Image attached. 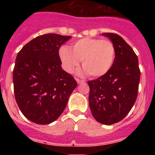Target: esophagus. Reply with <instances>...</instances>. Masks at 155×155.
<instances>
[{"mask_svg":"<svg viewBox=\"0 0 155 155\" xmlns=\"http://www.w3.org/2000/svg\"><path fill=\"white\" fill-rule=\"evenodd\" d=\"M76 82H77V83H78V84L84 83V82H85V81H83V80H81V79H78V78H76Z\"/></svg>","mask_w":155,"mask_h":155,"instance_id":"34e87169","label":"esophagus"}]
</instances>
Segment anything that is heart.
<instances>
[{"label":"heart","instance_id":"1","mask_svg":"<svg viewBox=\"0 0 155 155\" xmlns=\"http://www.w3.org/2000/svg\"><path fill=\"white\" fill-rule=\"evenodd\" d=\"M115 50L109 40L85 37L72 46L59 49L62 66L68 73H73L82 61L83 72L91 77H100L107 73L113 64Z\"/></svg>","mask_w":155,"mask_h":155}]
</instances>
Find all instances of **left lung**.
<instances>
[{"instance_id":"8db88e82","label":"left lung","mask_w":155,"mask_h":155,"mask_svg":"<svg viewBox=\"0 0 155 155\" xmlns=\"http://www.w3.org/2000/svg\"><path fill=\"white\" fill-rule=\"evenodd\" d=\"M115 46L113 64L106 74L87 82L89 107L101 124L110 125L121 121L132 109L138 94L140 70L138 58L119 35L104 33Z\"/></svg>"}]
</instances>
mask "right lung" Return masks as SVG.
I'll return each mask as SVG.
<instances>
[{"instance_id":"1","label":"right lung","mask_w":155,"mask_h":155,"mask_svg":"<svg viewBox=\"0 0 155 155\" xmlns=\"http://www.w3.org/2000/svg\"><path fill=\"white\" fill-rule=\"evenodd\" d=\"M70 36L46 34L25 45L13 69L14 94L23 115L32 122L48 124L58 118L77 82L61 68V46Z\"/></svg>"}]
</instances>
